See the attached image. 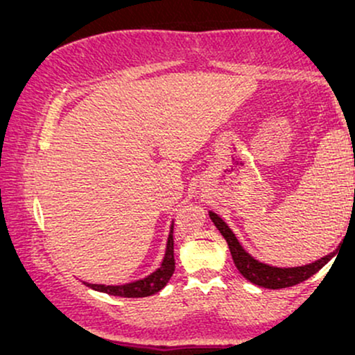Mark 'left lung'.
Listing matches in <instances>:
<instances>
[{"mask_svg": "<svg viewBox=\"0 0 355 355\" xmlns=\"http://www.w3.org/2000/svg\"><path fill=\"white\" fill-rule=\"evenodd\" d=\"M209 215L220 234L223 235V239H225L227 243H229L230 254H232V259H234L235 267L239 268L240 274L245 277L248 282L259 285V287L274 288V291L275 288L294 287V285L304 282V280H307L309 277L317 274V272H319L320 268L324 267L334 255H336V252H332V254L322 257V259L317 260V262H312L304 267L279 268V267L266 266V263L257 262L254 257H250L245 250H243L242 245L239 243V240L235 239L234 232L227 227V223L223 222L218 215H215L214 211H210Z\"/></svg>", "mask_w": 355, "mask_h": 355, "instance_id": "left-lung-1", "label": "left lung"}]
</instances>
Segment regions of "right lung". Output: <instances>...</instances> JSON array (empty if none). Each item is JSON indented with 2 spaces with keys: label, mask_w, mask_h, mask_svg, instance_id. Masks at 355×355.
Listing matches in <instances>:
<instances>
[{
  "label": "right lung",
  "mask_w": 355,
  "mask_h": 355,
  "mask_svg": "<svg viewBox=\"0 0 355 355\" xmlns=\"http://www.w3.org/2000/svg\"><path fill=\"white\" fill-rule=\"evenodd\" d=\"M175 272V259H173V225L170 230L168 242H166L165 259L162 262L160 268L148 275L146 279L137 280V282L125 284V285H98V284H87L89 288L105 294L115 295V297H128V299H138V297H148L160 292L162 288L168 284L170 277Z\"/></svg>",
  "instance_id": "obj_1"
}]
</instances>
